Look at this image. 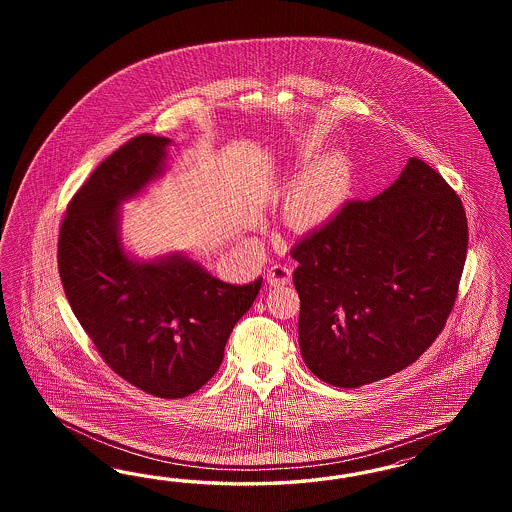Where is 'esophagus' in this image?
I'll return each mask as SVG.
<instances>
[{
	"instance_id": "1",
	"label": "esophagus",
	"mask_w": 512,
	"mask_h": 512,
	"mask_svg": "<svg viewBox=\"0 0 512 512\" xmlns=\"http://www.w3.org/2000/svg\"><path fill=\"white\" fill-rule=\"evenodd\" d=\"M266 281L272 287H279V285H287L291 281V268L287 264L276 263L272 264L266 272Z\"/></svg>"
}]
</instances>
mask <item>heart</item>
Wrapping results in <instances>:
<instances>
[{
	"mask_svg": "<svg viewBox=\"0 0 512 512\" xmlns=\"http://www.w3.org/2000/svg\"><path fill=\"white\" fill-rule=\"evenodd\" d=\"M336 182L334 163H321L310 180L304 182L291 201V212L298 221H313L328 208L332 199V189Z\"/></svg>",
	"mask_w": 512,
	"mask_h": 512,
	"instance_id": "obj_1",
	"label": "heart"
}]
</instances>
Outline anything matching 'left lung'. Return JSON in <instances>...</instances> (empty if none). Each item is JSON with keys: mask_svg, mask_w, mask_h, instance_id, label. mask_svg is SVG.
<instances>
[{"mask_svg": "<svg viewBox=\"0 0 512 512\" xmlns=\"http://www.w3.org/2000/svg\"><path fill=\"white\" fill-rule=\"evenodd\" d=\"M467 240L460 197L417 157L381 195L302 236L291 257L311 373L357 388L413 364L454 308Z\"/></svg>", "mask_w": 512, "mask_h": 512, "instance_id": "8db88e82", "label": "left lung"}]
</instances>
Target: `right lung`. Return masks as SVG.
<instances>
[{"instance_id":"obj_1","label":"right lung","mask_w":512,"mask_h":512,"mask_svg":"<svg viewBox=\"0 0 512 512\" xmlns=\"http://www.w3.org/2000/svg\"><path fill=\"white\" fill-rule=\"evenodd\" d=\"M169 142L133 137L90 174L67 204L58 270L71 310L110 370L152 396L176 400L217 372L263 278L229 285L180 255L155 263L125 255L118 206L163 171Z\"/></svg>"}]
</instances>
